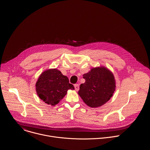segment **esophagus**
Instances as JSON below:
<instances>
[{
    "instance_id": "esophagus-1",
    "label": "esophagus",
    "mask_w": 150,
    "mask_h": 150,
    "mask_svg": "<svg viewBox=\"0 0 150 150\" xmlns=\"http://www.w3.org/2000/svg\"><path fill=\"white\" fill-rule=\"evenodd\" d=\"M74 87H75V91H78L79 89V85L78 84H75L74 85Z\"/></svg>"
}]
</instances>
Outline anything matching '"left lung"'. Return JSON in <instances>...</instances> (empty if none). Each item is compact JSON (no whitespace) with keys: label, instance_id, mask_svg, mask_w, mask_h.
<instances>
[{"label":"left lung","instance_id":"left-lung-1","mask_svg":"<svg viewBox=\"0 0 150 150\" xmlns=\"http://www.w3.org/2000/svg\"><path fill=\"white\" fill-rule=\"evenodd\" d=\"M85 79L80 85L78 95L91 108H97L107 103L115 91L116 83L112 72L105 67L92 68L83 75Z\"/></svg>","mask_w":150,"mask_h":150}]
</instances>
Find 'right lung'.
<instances>
[{
    "mask_svg": "<svg viewBox=\"0 0 150 150\" xmlns=\"http://www.w3.org/2000/svg\"><path fill=\"white\" fill-rule=\"evenodd\" d=\"M35 86L39 98L52 106L61 101L68 89H74V85L69 83L68 78L57 68L43 71L39 76Z\"/></svg>",
    "mask_w": 150,
    "mask_h": 150,
    "instance_id": "1",
    "label": "right lung"
}]
</instances>
